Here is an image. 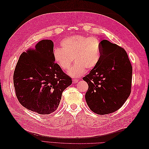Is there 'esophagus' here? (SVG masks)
Returning <instances> with one entry per match:
<instances>
[{
    "instance_id": "esophagus-1",
    "label": "esophagus",
    "mask_w": 149,
    "mask_h": 149,
    "mask_svg": "<svg viewBox=\"0 0 149 149\" xmlns=\"http://www.w3.org/2000/svg\"><path fill=\"white\" fill-rule=\"evenodd\" d=\"M78 79H73V83H77L78 82Z\"/></svg>"
}]
</instances>
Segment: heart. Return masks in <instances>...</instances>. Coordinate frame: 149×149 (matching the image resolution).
I'll return each instance as SVG.
<instances>
[{
  "mask_svg": "<svg viewBox=\"0 0 149 149\" xmlns=\"http://www.w3.org/2000/svg\"><path fill=\"white\" fill-rule=\"evenodd\" d=\"M60 47L61 48H54L53 60L63 70L67 71L73 59L74 64L68 71L72 77L81 76L86 70L94 69L102 56L101 45L96 37L81 35L70 36L62 40Z\"/></svg>",
  "mask_w": 149,
  "mask_h": 149,
  "instance_id": "obj_1",
  "label": "heart"
}]
</instances>
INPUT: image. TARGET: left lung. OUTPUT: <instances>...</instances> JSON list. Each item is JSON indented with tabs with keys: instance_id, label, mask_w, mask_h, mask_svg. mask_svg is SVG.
<instances>
[{
	"instance_id": "obj_1",
	"label": "left lung",
	"mask_w": 149,
	"mask_h": 149,
	"mask_svg": "<svg viewBox=\"0 0 149 149\" xmlns=\"http://www.w3.org/2000/svg\"><path fill=\"white\" fill-rule=\"evenodd\" d=\"M99 64L83 79L88 84L85 99L93 112L112 113L122 107L131 93L132 67L125 49L106 40L100 42Z\"/></svg>"
}]
</instances>
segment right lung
<instances>
[{"mask_svg":"<svg viewBox=\"0 0 149 149\" xmlns=\"http://www.w3.org/2000/svg\"><path fill=\"white\" fill-rule=\"evenodd\" d=\"M53 43L43 40L23 52L13 73L16 96L24 107L40 114H49L59 106L62 93L72 79L55 63Z\"/></svg>","mask_w":149,"mask_h":149,"instance_id":"add662e5","label":"right lung"}]
</instances>
